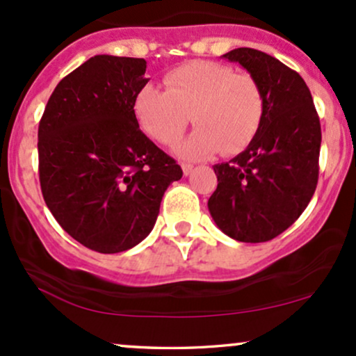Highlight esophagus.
<instances>
[{
	"label": "esophagus",
	"mask_w": 356,
	"mask_h": 356,
	"mask_svg": "<svg viewBox=\"0 0 356 356\" xmlns=\"http://www.w3.org/2000/svg\"><path fill=\"white\" fill-rule=\"evenodd\" d=\"M192 169H194V165L189 164V162H182V172H184V175H189L192 172Z\"/></svg>",
	"instance_id": "esophagus-1"
}]
</instances>
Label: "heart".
<instances>
[{"instance_id": "heart-1", "label": "heart", "mask_w": 356, "mask_h": 356, "mask_svg": "<svg viewBox=\"0 0 356 356\" xmlns=\"http://www.w3.org/2000/svg\"><path fill=\"white\" fill-rule=\"evenodd\" d=\"M164 83L165 90L142 87L134 110L142 129L164 145L175 144L192 118L197 129L177 145L179 155L238 154L254 138L264 115V95L251 75L195 60L165 73Z\"/></svg>"}]
</instances>
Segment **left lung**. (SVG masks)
I'll return each instance as SVG.
<instances>
[{
	"instance_id": "left-lung-1",
	"label": "left lung",
	"mask_w": 356,
	"mask_h": 356,
	"mask_svg": "<svg viewBox=\"0 0 356 356\" xmlns=\"http://www.w3.org/2000/svg\"><path fill=\"white\" fill-rule=\"evenodd\" d=\"M222 56L259 83L264 115L248 149L214 165L218 189L207 207L229 238L264 243L288 229L312 201L320 170V117L300 73L275 56L254 48Z\"/></svg>"
}]
</instances>
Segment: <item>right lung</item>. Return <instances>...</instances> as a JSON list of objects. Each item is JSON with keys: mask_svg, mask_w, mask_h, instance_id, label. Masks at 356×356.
I'll return each instance as SVG.
<instances>
[{"mask_svg": "<svg viewBox=\"0 0 356 356\" xmlns=\"http://www.w3.org/2000/svg\"><path fill=\"white\" fill-rule=\"evenodd\" d=\"M147 61L97 55L53 90L38 127V172L53 218L92 251L113 254L152 231L182 169L138 129Z\"/></svg>", "mask_w": 356, "mask_h": 356, "instance_id": "obj_1", "label": "right lung"}]
</instances>
